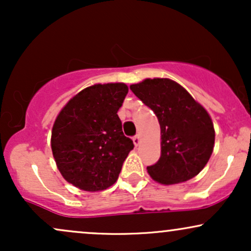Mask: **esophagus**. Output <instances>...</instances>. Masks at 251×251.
<instances>
[{"label":"esophagus","instance_id":"1","mask_svg":"<svg viewBox=\"0 0 251 251\" xmlns=\"http://www.w3.org/2000/svg\"><path fill=\"white\" fill-rule=\"evenodd\" d=\"M140 140H142V138H140V135H139V134L134 135V137H133V143H134V145H135V146L139 145V144H140Z\"/></svg>","mask_w":251,"mask_h":251}]
</instances>
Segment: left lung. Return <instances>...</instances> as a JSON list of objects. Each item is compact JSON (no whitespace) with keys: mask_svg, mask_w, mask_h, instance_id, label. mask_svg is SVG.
<instances>
[{"mask_svg":"<svg viewBox=\"0 0 251 251\" xmlns=\"http://www.w3.org/2000/svg\"><path fill=\"white\" fill-rule=\"evenodd\" d=\"M149 106L160 125L162 153L148 166L157 183L172 185L197 176L211 157L215 128L211 117L183 86L166 77L145 79L129 86Z\"/></svg>","mask_w":251,"mask_h":251,"instance_id":"8db88e82","label":"left lung"}]
</instances>
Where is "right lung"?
<instances>
[{
	"mask_svg": "<svg viewBox=\"0 0 251 251\" xmlns=\"http://www.w3.org/2000/svg\"><path fill=\"white\" fill-rule=\"evenodd\" d=\"M128 93L123 82L96 83L74 96L57 114L50 146L60 174L83 191L113 185L133 142L118 117Z\"/></svg>",
	"mask_w": 251,
	"mask_h": 251,
	"instance_id": "1",
	"label": "right lung"
}]
</instances>
